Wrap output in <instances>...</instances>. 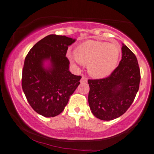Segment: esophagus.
Wrapping results in <instances>:
<instances>
[{"mask_svg":"<svg viewBox=\"0 0 154 154\" xmlns=\"http://www.w3.org/2000/svg\"><path fill=\"white\" fill-rule=\"evenodd\" d=\"M87 81H88V79L84 75H82L81 79V82H87Z\"/></svg>","mask_w":154,"mask_h":154,"instance_id":"esophagus-1","label":"esophagus"}]
</instances>
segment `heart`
Returning a JSON list of instances; mask_svg holds the SVG:
<instances>
[{
  "mask_svg": "<svg viewBox=\"0 0 154 154\" xmlns=\"http://www.w3.org/2000/svg\"><path fill=\"white\" fill-rule=\"evenodd\" d=\"M72 61L88 64L91 76L102 79L108 76L117 67L121 49L118 45L108 42L89 40L80 44L74 51Z\"/></svg>",
  "mask_w": 154,
  "mask_h": 154,
  "instance_id": "obj_1",
  "label": "heart"
}]
</instances>
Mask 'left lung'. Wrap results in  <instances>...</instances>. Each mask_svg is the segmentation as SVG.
Listing matches in <instances>:
<instances>
[{"label":"left lung","instance_id":"obj_1","mask_svg":"<svg viewBox=\"0 0 154 154\" xmlns=\"http://www.w3.org/2000/svg\"><path fill=\"white\" fill-rule=\"evenodd\" d=\"M119 66L108 77L89 79L88 102L98 119L110 121L126 112L139 90L140 71L134 53L122 44Z\"/></svg>","mask_w":154,"mask_h":154}]
</instances>
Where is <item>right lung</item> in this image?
Returning a JSON list of instances; mask_svg holds the SVG:
<instances>
[{"label":"right lung","mask_w":154,"mask_h":154,"mask_svg":"<svg viewBox=\"0 0 154 154\" xmlns=\"http://www.w3.org/2000/svg\"><path fill=\"white\" fill-rule=\"evenodd\" d=\"M75 39L49 35L33 46L26 55L22 71V89L35 112L46 117L64 110L70 96L80 84L81 75L69 72L66 57L68 46ZM48 60L50 65L44 66Z\"/></svg>","instance_id":"add662e5"}]
</instances>
